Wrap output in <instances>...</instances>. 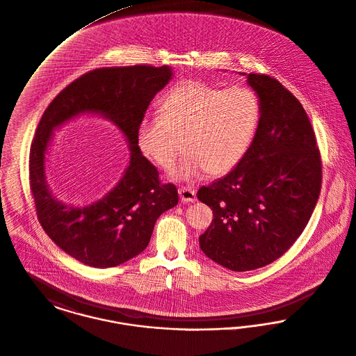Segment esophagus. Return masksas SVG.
Returning <instances> with one entry per match:
<instances>
[{
    "label": "esophagus",
    "instance_id": "34e87169",
    "mask_svg": "<svg viewBox=\"0 0 356 356\" xmlns=\"http://www.w3.org/2000/svg\"><path fill=\"white\" fill-rule=\"evenodd\" d=\"M179 195H180L181 202H184V203H192V202L196 200L195 189L181 187V188H179Z\"/></svg>",
    "mask_w": 356,
    "mask_h": 356
}]
</instances>
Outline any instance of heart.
I'll return each mask as SVG.
<instances>
[{"label":"heart","instance_id":"b5f03b06","mask_svg":"<svg viewBox=\"0 0 356 356\" xmlns=\"http://www.w3.org/2000/svg\"><path fill=\"white\" fill-rule=\"evenodd\" d=\"M159 113L140 122V150L169 173L184 153V139L188 156L179 176L197 180L209 170L223 175L241 163L259 125L262 106L248 87L187 81L168 92Z\"/></svg>","mask_w":356,"mask_h":356}]
</instances>
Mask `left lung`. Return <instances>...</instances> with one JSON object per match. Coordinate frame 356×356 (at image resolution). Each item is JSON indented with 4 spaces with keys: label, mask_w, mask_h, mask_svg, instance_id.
<instances>
[{
    "label": "left lung",
    "mask_w": 356,
    "mask_h": 356,
    "mask_svg": "<svg viewBox=\"0 0 356 356\" xmlns=\"http://www.w3.org/2000/svg\"><path fill=\"white\" fill-rule=\"evenodd\" d=\"M262 114L250 147L225 177L197 191L213 219L199 236L216 264L248 272L284 255L308 225L323 164L309 117L275 78L249 74Z\"/></svg>",
    "instance_id": "1"
}]
</instances>
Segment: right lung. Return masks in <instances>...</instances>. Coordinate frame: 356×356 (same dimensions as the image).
Wrapping results in <instances>:
<instances>
[{
  "label": "right lung",
  "instance_id": "add662e5",
  "mask_svg": "<svg viewBox=\"0 0 356 356\" xmlns=\"http://www.w3.org/2000/svg\"><path fill=\"white\" fill-rule=\"evenodd\" d=\"M172 76L167 65L102 67L68 84L49 104L29 152V188L47 235L68 255L92 268H113L147 249L157 218L179 202L175 184L141 154L137 131L147 106ZM99 112L126 134L132 149L119 186L87 208L60 204L47 188L43 154L51 130L83 112Z\"/></svg>",
  "mask_w": 356,
  "mask_h": 356
}]
</instances>
